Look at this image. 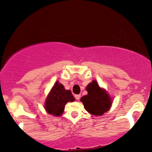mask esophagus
<instances>
[{"instance_id":"esophagus-1","label":"esophagus","mask_w":152,"mask_h":152,"mask_svg":"<svg viewBox=\"0 0 152 152\" xmlns=\"http://www.w3.org/2000/svg\"><path fill=\"white\" fill-rule=\"evenodd\" d=\"M80 98H81V95H80V94H76V95H75V99H76V100H79Z\"/></svg>"}]
</instances>
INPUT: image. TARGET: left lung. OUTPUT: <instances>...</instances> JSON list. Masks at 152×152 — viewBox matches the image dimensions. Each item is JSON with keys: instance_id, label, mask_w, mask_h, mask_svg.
<instances>
[{"instance_id": "obj_1", "label": "left lung", "mask_w": 152, "mask_h": 152, "mask_svg": "<svg viewBox=\"0 0 152 152\" xmlns=\"http://www.w3.org/2000/svg\"><path fill=\"white\" fill-rule=\"evenodd\" d=\"M87 95L81 97V101L85 109L91 114L101 116L106 112L111 106V100L106 91L101 88L96 81L86 87Z\"/></svg>"}]
</instances>
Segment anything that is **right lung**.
Instances as JSON below:
<instances>
[{"mask_svg":"<svg viewBox=\"0 0 152 152\" xmlns=\"http://www.w3.org/2000/svg\"><path fill=\"white\" fill-rule=\"evenodd\" d=\"M70 90H66L61 83L56 82L45 103V109L49 114L61 116L64 112L66 103L74 102Z\"/></svg>","mask_w":152,"mask_h":152,"instance_id":"1","label":"right lung"}]
</instances>
